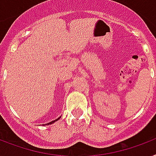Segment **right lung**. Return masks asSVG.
Returning a JSON list of instances; mask_svg holds the SVG:
<instances>
[{
    "label": "right lung",
    "mask_w": 156,
    "mask_h": 156,
    "mask_svg": "<svg viewBox=\"0 0 156 156\" xmlns=\"http://www.w3.org/2000/svg\"><path fill=\"white\" fill-rule=\"evenodd\" d=\"M59 119H60V117H59V118H58V119H55V120H53V121L49 122V123H48V124H45V125H49V124H53V123H54V122H55V121H57V120H58Z\"/></svg>",
    "instance_id": "right-lung-1"
}]
</instances>
